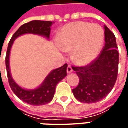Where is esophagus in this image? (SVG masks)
<instances>
[{"label":"esophagus","instance_id":"esophagus-1","mask_svg":"<svg viewBox=\"0 0 128 128\" xmlns=\"http://www.w3.org/2000/svg\"><path fill=\"white\" fill-rule=\"evenodd\" d=\"M72 72V69L71 66H68L67 67V72H68V73H70V72Z\"/></svg>","mask_w":128,"mask_h":128}]
</instances>
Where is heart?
<instances>
[{
    "label": "heart",
    "instance_id": "obj_1",
    "mask_svg": "<svg viewBox=\"0 0 128 128\" xmlns=\"http://www.w3.org/2000/svg\"><path fill=\"white\" fill-rule=\"evenodd\" d=\"M103 38V30L99 25L76 21L62 28L58 36V43L62 51L71 50L70 57L73 62L86 66L98 56Z\"/></svg>",
    "mask_w": 128,
    "mask_h": 128
}]
</instances>
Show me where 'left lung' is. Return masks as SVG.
<instances>
[{"instance_id": "1", "label": "left lung", "mask_w": 128, "mask_h": 128, "mask_svg": "<svg viewBox=\"0 0 128 128\" xmlns=\"http://www.w3.org/2000/svg\"><path fill=\"white\" fill-rule=\"evenodd\" d=\"M105 46L90 63L85 66H72L79 78V83L72 92L78 100L93 103L106 98L116 83L119 53L116 36L105 26Z\"/></svg>"}]
</instances>
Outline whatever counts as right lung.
Returning <instances> with one entry per match:
<instances>
[{
  "label": "right lung",
  "instance_id": "obj_1",
  "mask_svg": "<svg viewBox=\"0 0 128 128\" xmlns=\"http://www.w3.org/2000/svg\"><path fill=\"white\" fill-rule=\"evenodd\" d=\"M53 22L45 20H32L22 25L13 34L8 43L6 56V66L7 70L8 80L12 92L18 98L28 104L32 106H42L50 102L53 98L57 84L67 76L66 69L68 65L64 64L52 71L47 76L42 84L37 89L28 90L18 86L12 80L9 68V55L14 40L25 33H34L50 37V26Z\"/></svg>",
  "mask_w": 128,
  "mask_h": 128
}]
</instances>
